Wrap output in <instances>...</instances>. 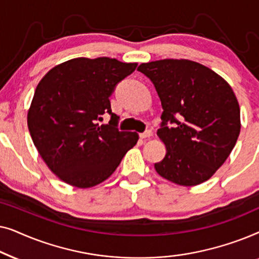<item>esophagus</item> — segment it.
Listing matches in <instances>:
<instances>
[{"label": "esophagus", "mask_w": 259, "mask_h": 259, "mask_svg": "<svg viewBox=\"0 0 259 259\" xmlns=\"http://www.w3.org/2000/svg\"><path fill=\"white\" fill-rule=\"evenodd\" d=\"M152 136H153V132L152 131H145L144 133H140V138L141 139H147V138H151Z\"/></svg>", "instance_id": "1"}]
</instances>
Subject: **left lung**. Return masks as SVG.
Listing matches in <instances>:
<instances>
[{
	"mask_svg": "<svg viewBox=\"0 0 259 259\" xmlns=\"http://www.w3.org/2000/svg\"><path fill=\"white\" fill-rule=\"evenodd\" d=\"M138 70L153 82L164 109L157 134L166 155L155 162V171L182 186L206 182L228 159L240 132V109L231 86L190 60H158L141 63Z\"/></svg>",
	"mask_w": 259,
	"mask_h": 259,
	"instance_id": "8db88e82",
	"label": "left lung"
}]
</instances>
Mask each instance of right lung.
Instances as JSON below:
<instances>
[{"instance_id":"1","label":"right lung","mask_w":259,"mask_h":259,"mask_svg":"<svg viewBox=\"0 0 259 259\" xmlns=\"http://www.w3.org/2000/svg\"><path fill=\"white\" fill-rule=\"evenodd\" d=\"M137 66L76 58L55 66L38 82L28 128L41 158L62 182L80 189L105 182L137 144L138 133L116 128L119 116L109 102L116 84ZM105 112L111 120L100 125Z\"/></svg>"}]
</instances>
